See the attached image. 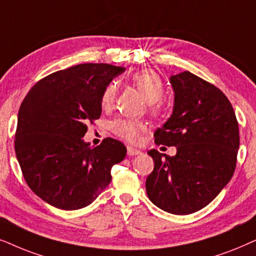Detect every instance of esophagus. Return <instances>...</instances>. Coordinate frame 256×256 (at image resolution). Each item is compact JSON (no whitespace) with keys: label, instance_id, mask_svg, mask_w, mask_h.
<instances>
[{"label":"esophagus","instance_id":"obj_1","mask_svg":"<svg viewBox=\"0 0 256 256\" xmlns=\"http://www.w3.org/2000/svg\"><path fill=\"white\" fill-rule=\"evenodd\" d=\"M128 154L131 156H139V154H142V151H139V150H137V148L128 146Z\"/></svg>","mask_w":256,"mask_h":256}]
</instances>
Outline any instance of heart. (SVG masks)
Listing matches in <instances>:
<instances>
[{
  "label": "heart",
  "instance_id": "heart-1",
  "mask_svg": "<svg viewBox=\"0 0 256 256\" xmlns=\"http://www.w3.org/2000/svg\"><path fill=\"white\" fill-rule=\"evenodd\" d=\"M131 80L148 104H156V102L162 100L164 94V85L162 78L156 72L150 70L138 71L131 77ZM116 92H117L116 83L108 84L103 94H102V106L110 108L114 102ZM111 128L114 134H117L119 138L134 144V142H138L140 134L145 130L146 126L144 122L138 120L117 119L111 124Z\"/></svg>",
  "mask_w": 256,
  "mask_h": 256
}]
</instances>
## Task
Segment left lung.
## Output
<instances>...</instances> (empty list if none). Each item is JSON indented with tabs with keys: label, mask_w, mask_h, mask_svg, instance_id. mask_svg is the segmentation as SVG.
Masks as SVG:
<instances>
[{
	"label": "left lung",
	"mask_w": 256,
	"mask_h": 256,
	"mask_svg": "<svg viewBox=\"0 0 256 256\" xmlns=\"http://www.w3.org/2000/svg\"><path fill=\"white\" fill-rule=\"evenodd\" d=\"M174 92L171 117L154 132V168L146 179L148 199L165 212L185 216L206 207L233 176L240 145L233 106L213 84L184 71L170 77Z\"/></svg>",
	"instance_id": "left-lung-1"
}]
</instances>
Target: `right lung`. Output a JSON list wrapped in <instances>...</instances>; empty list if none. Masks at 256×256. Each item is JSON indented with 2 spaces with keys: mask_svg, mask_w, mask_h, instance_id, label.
<instances>
[{
  "mask_svg": "<svg viewBox=\"0 0 256 256\" xmlns=\"http://www.w3.org/2000/svg\"><path fill=\"white\" fill-rule=\"evenodd\" d=\"M125 68L85 63L34 85L18 110L15 152L23 176L40 199L64 210L90 205L108 186L111 168L126 156L112 138L91 148L83 137L102 114L104 88Z\"/></svg>",
  "mask_w": 256,
  "mask_h": 256,
  "instance_id": "obj_1",
  "label": "right lung"
}]
</instances>
